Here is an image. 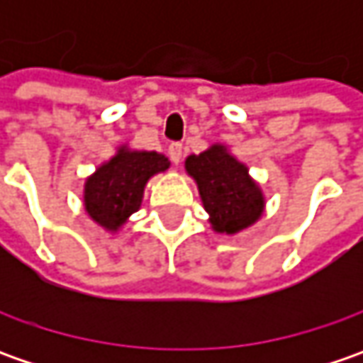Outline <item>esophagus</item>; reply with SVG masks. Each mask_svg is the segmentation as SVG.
<instances>
[{
	"mask_svg": "<svg viewBox=\"0 0 363 363\" xmlns=\"http://www.w3.org/2000/svg\"><path fill=\"white\" fill-rule=\"evenodd\" d=\"M182 155H184V147H182V143H172V145H169V160H172L174 165H179Z\"/></svg>",
	"mask_w": 363,
	"mask_h": 363,
	"instance_id": "1",
	"label": "esophagus"
}]
</instances>
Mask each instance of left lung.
Returning a JSON list of instances; mask_svg holds the SVG:
<instances>
[{
	"mask_svg": "<svg viewBox=\"0 0 363 363\" xmlns=\"http://www.w3.org/2000/svg\"><path fill=\"white\" fill-rule=\"evenodd\" d=\"M186 169L198 184L203 208L216 232L234 234L260 218L264 208L262 191L248 177V169L222 145L189 155Z\"/></svg>",
	"mask_w": 363,
	"mask_h": 363,
	"instance_id": "obj_1",
	"label": "left lung"
}]
</instances>
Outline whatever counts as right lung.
Masks as SVG:
<instances>
[{
    "instance_id": "1",
    "label": "right lung",
    "mask_w": 363,
    "mask_h": 363,
    "mask_svg": "<svg viewBox=\"0 0 363 363\" xmlns=\"http://www.w3.org/2000/svg\"><path fill=\"white\" fill-rule=\"evenodd\" d=\"M167 167L169 161L160 153L121 149L113 160L101 165L96 174L86 179V212L103 228L117 230L133 212L139 210L147 179Z\"/></svg>"
}]
</instances>
